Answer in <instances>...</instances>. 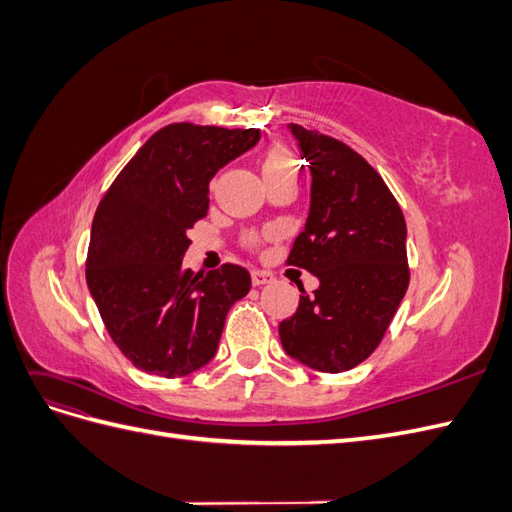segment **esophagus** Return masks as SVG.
<instances>
[{
  "mask_svg": "<svg viewBox=\"0 0 512 512\" xmlns=\"http://www.w3.org/2000/svg\"><path fill=\"white\" fill-rule=\"evenodd\" d=\"M275 280V275L271 271H265V269H256L252 271V282L254 286H265V284H271Z\"/></svg>",
  "mask_w": 512,
  "mask_h": 512,
  "instance_id": "esophagus-1",
  "label": "esophagus"
}]
</instances>
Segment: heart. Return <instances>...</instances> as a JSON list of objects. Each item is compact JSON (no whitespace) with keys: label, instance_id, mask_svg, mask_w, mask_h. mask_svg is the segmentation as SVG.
<instances>
[{"label":"heart","instance_id":"heart-1","mask_svg":"<svg viewBox=\"0 0 512 512\" xmlns=\"http://www.w3.org/2000/svg\"><path fill=\"white\" fill-rule=\"evenodd\" d=\"M284 173H297V164H294L292 153L284 147V145H273L267 153L265 158H262V175L265 179L275 177V175H284ZM258 235L250 232V235L245 237L247 245H258Z\"/></svg>","mask_w":512,"mask_h":512}]
</instances>
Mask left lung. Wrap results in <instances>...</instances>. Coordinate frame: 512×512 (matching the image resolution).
<instances>
[{
    "label": "left lung",
    "instance_id": "obj_1",
    "mask_svg": "<svg viewBox=\"0 0 512 512\" xmlns=\"http://www.w3.org/2000/svg\"><path fill=\"white\" fill-rule=\"evenodd\" d=\"M312 173V205L288 265L314 273L312 297L280 322L284 350L324 374L363 363L378 348L410 284L406 220L389 185L361 153L290 123Z\"/></svg>",
    "mask_w": 512,
    "mask_h": 512
}]
</instances>
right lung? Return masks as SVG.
I'll use <instances>...</instances> for the list:
<instances>
[{
    "label": "right lung",
    "mask_w": 512,
    "mask_h": 512,
    "mask_svg": "<svg viewBox=\"0 0 512 512\" xmlns=\"http://www.w3.org/2000/svg\"><path fill=\"white\" fill-rule=\"evenodd\" d=\"M258 128L170 123L123 166L91 224L85 277L126 359L160 378L188 376L218 350L228 309L252 277L239 265L183 267L188 230L209 209V183L252 149Z\"/></svg>",
    "instance_id": "1"
}]
</instances>
